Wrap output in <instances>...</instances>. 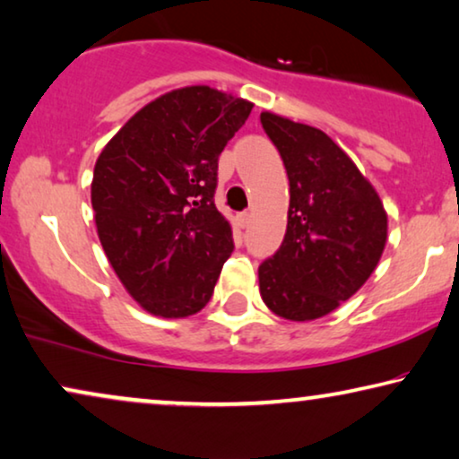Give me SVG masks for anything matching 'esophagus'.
<instances>
[{
    "label": "esophagus",
    "mask_w": 459,
    "mask_h": 459,
    "mask_svg": "<svg viewBox=\"0 0 459 459\" xmlns=\"http://www.w3.org/2000/svg\"><path fill=\"white\" fill-rule=\"evenodd\" d=\"M249 222H251V214H249V212H241V214L237 216V224H238V227H241V229H247Z\"/></svg>",
    "instance_id": "esophagus-1"
}]
</instances>
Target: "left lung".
Masks as SVG:
<instances>
[{
    "instance_id": "1",
    "label": "left lung",
    "mask_w": 459,
    "mask_h": 459,
    "mask_svg": "<svg viewBox=\"0 0 459 459\" xmlns=\"http://www.w3.org/2000/svg\"><path fill=\"white\" fill-rule=\"evenodd\" d=\"M289 177L287 232L257 270L260 295L285 320L309 322L358 293L386 245V210L353 160L320 128L262 112Z\"/></svg>"
}]
</instances>
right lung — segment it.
Here are the masks:
<instances>
[{"instance_id":"1","label":"right lung","mask_w":459,"mask_h":459,"mask_svg":"<svg viewBox=\"0 0 459 459\" xmlns=\"http://www.w3.org/2000/svg\"><path fill=\"white\" fill-rule=\"evenodd\" d=\"M254 103L208 85L160 95L108 141L91 180L95 227L126 293L160 318L205 307L232 254L216 210L218 156Z\"/></svg>"}]
</instances>
